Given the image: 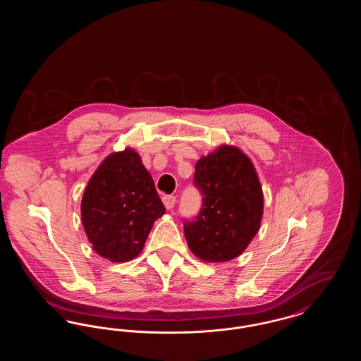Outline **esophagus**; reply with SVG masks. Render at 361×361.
<instances>
[{
    "instance_id": "34e87169",
    "label": "esophagus",
    "mask_w": 361,
    "mask_h": 361,
    "mask_svg": "<svg viewBox=\"0 0 361 361\" xmlns=\"http://www.w3.org/2000/svg\"><path fill=\"white\" fill-rule=\"evenodd\" d=\"M162 202H164V204H165L168 209H172L173 207L176 206V203H177V199H176V196L168 195V196L162 197Z\"/></svg>"
}]
</instances>
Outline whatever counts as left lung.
I'll list each match as a JSON object with an SVG mask.
<instances>
[{
    "instance_id": "8db88e82",
    "label": "left lung",
    "mask_w": 361,
    "mask_h": 361,
    "mask_svg": "<svg viewBox=\"0 0 361 361\" xmlns=\"http://www.w3.org/2000/svg\"><path fill=\"white\" fill-rule=\"evenodd\" d=\"M193 185L203 199L199 214L184 219L189 249L209 262L238 257L257 234L264 208L252 161L237 147L221 146L196 162Z\"/></svg>"
}]
</instances>
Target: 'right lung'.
Returning <instances> with one entry per match:
<instances>
[{
  "label": "right lung",
  "instance_id": "obj_1",
  "mask_svg": "<svg viewBox=\"0 0 361 361\" xmlns=\"http://www.w3.org/2000/svg\"><path fill=\"white\" fill-rule=\"evenodd\" d=\"M164 214L154 181L131 149L104 159L81 203L87 240L97 255L114 262L137 256Z\"/></svg>",
  "mask_w": 361,
  "mask_h": 361
}]
</instances>
